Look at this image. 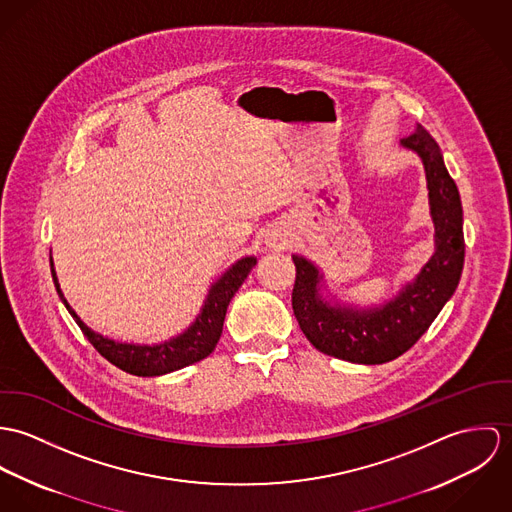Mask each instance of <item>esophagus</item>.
I'll return each instance as SVG.
<instances>
[{"label": "esophagus", "mask_w": 512, "mask_h": 512, "mask_svg": "<svg viewBox=\"0 0 512 512\" xmlns=\"http://www.w3.org/2000/svg\"><path fill=\"white\" fill-rule=\"evenodd\" d=\"M267 245L273 247V249H284L288 247V237L286 233H283V229H275L267 235Z\"/></svg>", "instance_id": "34e87169"}]
</instances>
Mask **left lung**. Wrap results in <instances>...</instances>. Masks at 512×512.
Wrapping results in <instances>:
<instances>
[{"label":"left lung","mask_w":512,"mask_h":512,"mask_svg":"<svg viewBox=\"0 0 512 512\" xmlns=\"http://www.w3.org/2000/svg\"><path fill=\"white\" fill-rule=\"evenodd\" d=\"M400 145L422 159L436 229V251L416 279L385 304L345 306L322 296L324 275L314 263L292 255L296 267L292 310L300 330L318 351L351 363L379 365L408 351L452 298L463 271V210L442 151L422 125Z\"/></svg>","instance_id":"left-lung-1"}]
</instances>
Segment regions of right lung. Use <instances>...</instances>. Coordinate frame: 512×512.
Wrapping results in <instances>:
<instances>
[{"label":"right lung","mask_w":512,"mask_h":512,"mask_svg":"<svg viewBox=\"0 0 512 512\" xmlns=\"http://www.w3.org/2000/svg\"><path fill=\"white\" fill-rule=\"evenodd\" d=\"M255 265H257L255 257H243L235 265H231L228 271L212 284L200 314L196 316L192 326H188V330H184L180 336L163 341V343H155V345H139V343H121V341L110 340V338H104L102 334H96L94 330H90L66 302L64 294L60 290L57 271L53 267V257H51V273H53V281L57 286L58 296H60L62 304L66 306V310L76 320V324L80 326L82 334L112 365L119 367L121 371L129 373V375H137V377L167 375V373L178 371L186 365H192V363L208 357L222 336L229 300L233 298V294L247 279V275L251 273V269Z\"/></svg>","instance_id":"right-lung-1"}]
</instances>
